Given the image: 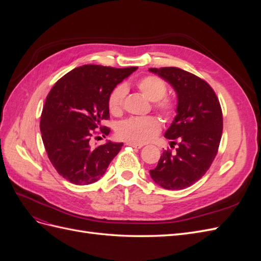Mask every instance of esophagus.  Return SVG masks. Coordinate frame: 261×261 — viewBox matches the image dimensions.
<instances>
[{"instance_id": "1", "label": "esophagus", "mask_w": 261, "mask_h": 261, "mask_svg": "<svg viewBox=\"0 0 261 261\" xmlns=\"http://www.w3.org/2000/svg\"><path fill=\"white\" fill-rule=\"evenodd\" d=\"M126 145L130 146L133 148H137V149H140L141 147H143V145H141V144H135V143H126Z\"/></svg>"}]
</instances>
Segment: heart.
I'll use <instances>...</instances> for the list:
<instances>
[{
	"label": "heart",
	"mask_w": 261,
	"mask_h": 261,
	"mask_svg": "<svg viewBox=\"0 0 261 261\" xmlns=\"http://www.w3.org/2000/svg\"><path fill=\"white\" fill-rule=\"evenodd\" d=\"M137 89L149 101L154 102V109L162 116L169 117L174 112L175 105L170 99H164L167 93V84L158 76H145L136 83ZM126 89L124 86H118L109 97V110L114 115H120L123 111ZM161 129V123L154 116L132 117L121 122L117 126L116 134L118 138L128 143L145 144L153 139Z\"/></svg>",
	"instance_id": "heart-1"
}]
</instances>
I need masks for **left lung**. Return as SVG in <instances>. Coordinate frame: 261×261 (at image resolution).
<instances>
[{"mask_svg":"<svg viewBox=\"0 0 261 261\" xmlns=\"http://www.w3.org/2000/svg\"><path fill=\"white\" fill-rule=\"evenodd\" d=\"M169 83L177 97L176 115L164 137L176 144V153L163 151L150 170L155 184L165 189H183L200 179L218 152L223 128L222 110L211 87L177 67L149 68Z\"/></svg>","mask_w":261,"mask_h":261,"instance_id":"8db88e82","label":"left lung"}]
</instances>
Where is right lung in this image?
Instances as JSON below:
<instances>
[{
  "label": "right lung",
  "mask_w": 261,
  "mask_h": 261,
  "mask_svg": "<svg viewBox=\"0 0 261 261\" xmlns=\"http://www.w3.org/2000/svg\"><path fill=\"white\" fill-rule=\"evenodd\" d=\"M138 67L113 68L83 65L70 70L52 87L45 99L40 130L49 159L61 176L76 185L100 179L123 143L108 140L92 147L96 128L108 136L101 123L110 117L109 97L115 87ZM106 138V137H105Z\"/></svg>",
  "instance_id": "right-lung-1"
}]
</instances>
